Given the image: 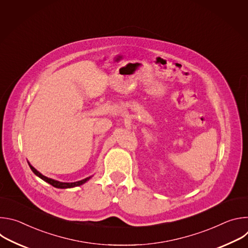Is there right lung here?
Masks as SVG:
<instances>
[{"mask_svg":"<svg viewBox=\"0 0 248 248\" xmlns=\"http://www.w3.org/2000/svg\"><path fill=\"white\" fill-rule=\"evenodd\" d=\"M28 165H29L31 170H32L35 174H36L37 176H39V178H40L41 180H43L44 182L50 184L51 186H53L54 187H57V188H72V187L79 186L85 184L87 181H89V180L92 178V176H88V178H86V179H84V180H81V181H78V182H75V183H62V182H58V181H55V180H53V179L47 178V176H45V175H43L41 172H39L36 169H35L34 167H32L29 163H28Z\"/></svg>","mask_w":248,"mask_h":248,"instance_id":"add662e5","label":"right lung"}]
</instances>
